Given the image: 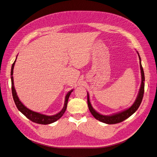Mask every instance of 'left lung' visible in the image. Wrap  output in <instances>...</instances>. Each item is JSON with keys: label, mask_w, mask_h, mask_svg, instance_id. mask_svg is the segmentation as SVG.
Returning a JSON list of instances; mask_svg holds the SVG:
<instances>
[{"label": "left lung", "mask_w": 157, "mask_h": 157, "mask_svg": "<svg viewBox=\"0 0 157 157\" xmlns=\"http://www.w3.org/2000/svg\"><path fill=\"white\" fill-rule=\"evenodd\" d=\"M140 59V69H141V86L138 94V96L136 97V99L134 103L132 105V106H130L129 108H128L125 110H123L122 111H120L119 113L113 114L111 115H103L101 114L98 113L95 109L92 107L90 101V96L89 94L88 93V105L89 109L90 112L91 113L92 115L98 120L100 121L103 123H106V124H116L120 122H122L123 121L125 120L128 118H129L130 116H132L133 114L139 108L142 99H143L144 94V88H145V75L144 69L142 67L141 63V58L139 55V53L138 51H136Z\"/></svg>", "instance_id": "1"}]
</instances>
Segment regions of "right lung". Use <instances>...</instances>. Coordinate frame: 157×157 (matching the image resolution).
Returning a JSON list of instances; mask_svg holds the SVG:
<instances>
[{
    "label": "right lung",
    "instance_id": "obj_1",
    "mask_svg": "<svg viewBox=\"0 0 157 157\" xmlns=\"http://www.w3.org/2000/svg\"><path fill=\"white\" fill-rule=\"evenodd\" d=\"M17 59V57L15 61L13 62L12 66L11 68V73H10V76H11V82H12V96L14 103H15L17 109L23 114L24 116H25L28 119L30 120L31 121L38 123V124H51L52 123L57 120H58L64 113L66 108H67V102H68V99L69 98V96L73 91L72 90L71 91H69L67 94L66 95L65 97V101H64V106L62 109V110L59 112L58 113L54 115H51V116H48L43 115V114H40L39 113H37L35 111H33L29 109H28L26 106H25L20 101V99L17 95L16 91L15 90V88H14V84H13V67L14 65H15L16 61Z\"/></svg>",
    "mask_w": 157,
    "mask_h": 157
}]
</instances>
